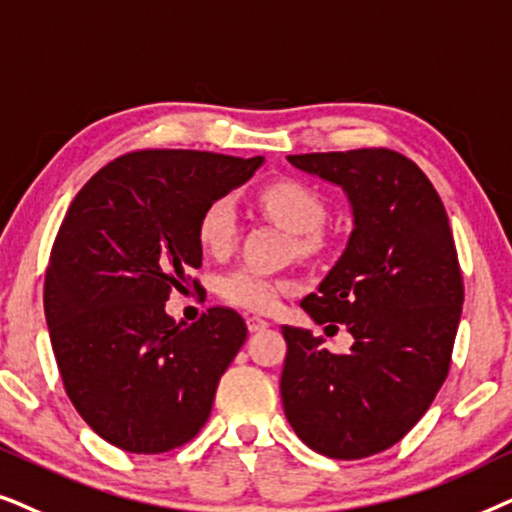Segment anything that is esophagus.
I'll use <instances>...</instances> for the list:
<instances>
[{
	"label": "esophagus",
	"mask_w": 512,
	"mask_h": 512,
	"mask_svg": "<svg viewBox=\"0 0 512 512\" xmlns=\"http://www.w3.org/2000/svg\"><path fill=\"white\" fill-rule=\"evenodd\" d=\"M269 325V320H264V318H260V316H248V330L250 332H260V330H264V327Z\"/></svg>",
	"instance_id": "obj_1"
}]
</instances>
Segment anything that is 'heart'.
<instances>
[{
  "label": "heart",
  "instance_id": "b5f03b06",
  "mask_svg": "<svg viewBox=\"0 0 512 512\" xmlns=\"http://www.w3.org/2000/svg\"><path fill=\"white\" fill-rule=\"evenodd\" d=\"M257 201L271 220H276L292 234H299L304 250L318 248L316 231L325 224L327 206L318 189L295 177H281L260 187ZM196 238L210 255H229L238 241L236 208L227 196L213 199L201 210L196 220ZM283 290V281L257 274L252 269L229 271L217 283V292L224 302L241 306L248 311H269Z\"/></svg>",
  "mask_w": 512,
  "mask_h": 512
}]
</instances>
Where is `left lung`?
<instances>
[{"label": "left lung", "mask_w": 512, "mask_h": 512, "mask_svg": "<svg viewBox=\"0 0 512 512\" xmlns=\"http://www.w3.org/2000/svg\"><path fill=\"white\" fill-rule=\"evenodd\" d=\"M288 159L351 199L349 245L302 309L318 325H346L356 342L330 353L311 332L281 327L285 417L313 452L365 459L403 440L445 384L463 304L459 255L438 192L407 156L363 147Z\"/></svg>", "instance_id": "obj_1"}]
</instances>
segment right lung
I'll return each instance as SVG.
<instances>
[{
	"instance_id": "obj_1",
	"label": "right lung",
	"mask_w": 512,
	"mask_h": 512,
	"mask_svg": "<svg viewBox=\"0 0 512 512\" xmlns=\"http://www.w3.org/2000/svg\"><path fill=\"white\" fill-rule=\"evenodd\" d=\"M196 149H135L74 196L53 241L44 311L67 398L109 445L163 454L196 438L248 327L229 306L175 325L168 297L203 292L196 220L260 168Z\"/></svg>"
}]
</instances>
